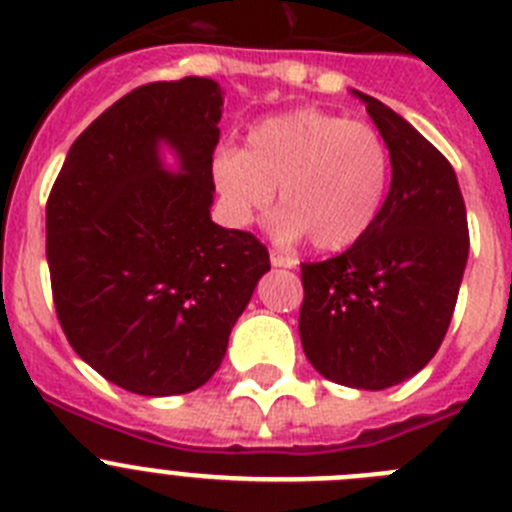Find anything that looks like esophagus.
<instances>
[{
	"label": "esophagus",
	"instance_id": "1",
	"mask_svg": "<svg viewBox=\"0 0 512 512\" xmlns=\"http://www.w3.org/2000/svg\"><path fill=\"white\" fill-rule=\"evenodd\" d=\"M270 262H273V267H296L298 260L296 257L290 255H283V252H270Z\"/></svg>",
	"mask_w": 512,
	"mask_h": 512
}]
</instances>
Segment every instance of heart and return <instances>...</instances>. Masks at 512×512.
Wrapping results in <instances>:
<instances>
[{"label":"heart","instance_id":"1","mask_svg":"<svg viewBox=\"0 0 512 512\" xmlns=\"http://www.w3.org/2000/svg\"><path fill=\"white\" fill-rule=\"evenodd\" d=\"M214 181L234 222H252L273 204L278 234H306L316 250H347L365 237L390 183V153L367 122L321 109L265 119L245 147H224Z\"/></svg>","mask_w":512,"mask_h":512}]
</instances>
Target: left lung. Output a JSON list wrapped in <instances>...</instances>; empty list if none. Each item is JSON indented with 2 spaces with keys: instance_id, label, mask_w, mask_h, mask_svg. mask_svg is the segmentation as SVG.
I'll list each match as a JSON object with an SVG mask.
<instances>
[{
  "instance_id": "obj_1",
  "label": "left lung",
  "mask_w": 512,
  "mask_h": 512,
  "mask_svg": "<svg viewBox=\"0 0 512 512\" xmlns=\"http://www.w3.org/2000/svg\"><path fill=\"white\" fill-rule=\"evenodd\" d=\"M354 94L388 145L393 181L365 237L301 265L298 334L326 380L385 390L444 342L467 267V209L449 160L382 101Z\"/></svg>"
}]
</instances>
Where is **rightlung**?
<instances>
[{"mask_svg":"<svg viewBox=\"0 0 512 512\" xmlns=\"http://www.w3.org/2000/svg\"><path fill=\"white\" fill-rule=\"evenodd\" d=\"M222 89L186 76L130 91L71 145L45 206L61 329L101 377L163 398L201 388L270 270L250 232L211 222ZM177 150L168 174L157 147Z\"/></svg>","mask_w":512,"mask_h":512,"instance_id":"obj_1","label":"right lung"}]
</instances>
